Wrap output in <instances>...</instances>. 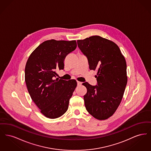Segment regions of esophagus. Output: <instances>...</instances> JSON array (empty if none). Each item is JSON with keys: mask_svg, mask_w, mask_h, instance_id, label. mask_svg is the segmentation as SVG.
Returning <instances> with one entry per match:
<instances>
[{"mask_svg": "<svg viewBox=\"0 0 151 151\" xmlns=\"http://www.w3.org/2000/svg\"><path fill=\"white\" fill-rule=\"evenodd\" d=\"M77 84H78V86H80L82 84V83L78 81H77Z\"/></svg>", "mask_w": 151, "mask_h": 151, "instance_id": "1", "label": "esophagus"}]
</instances>
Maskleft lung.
Instances as JSON below:
<instances>
[{
	"instance_id": "8db88e82",
	"label": "left lung",
	"mask_w": 151,
	"mask_h": 151,
	"mask_svg": "<svg viewBox=\"0 0 151 151\" xmlns=\"http://www.w3.org/2000/svg\"><path fill=\"white\" fill-rule=\"evenodd\" d=\"M86 56L89 69L96 70L97 85L83 83L87 89L84 96L88 112L99 120H105L118 108L127 83V65L118 45L100 36L77 41Z\"/></svg>"
}]
</instances>
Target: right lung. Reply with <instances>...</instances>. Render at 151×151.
Listing matches in <instances>:
<instances>
[{"instance_id": "obj_1", "label": "right lung", "mask_w": 151, "mask_h": 151, "mask_svg": "<svg viewBox=\"0 0 151 151\" xmlns=\"http://www.w3.org/2000/svg\"><path fill=\"white\" fill-rule=\"evenodd\" d=\"M75 40H47L30 55L25 68V81L32 100L46 117L63 115L77 86L75 80L55 79L57 71L64 69L65 57L75 50Z\"/></svg>"}]
</instances>
